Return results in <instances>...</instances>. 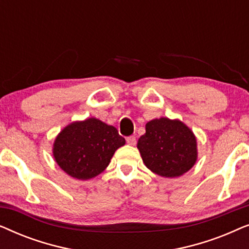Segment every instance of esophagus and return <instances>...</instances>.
<instances>
[{
    "label": "esophagus",
    "mask_w": 249,
    "mask_h": 249,
    "mask_svg": "<svg viewBox=\"0 0 249 249\" xmlns=\"http://www.w3.org/2000/svg\"><path fill=\"white\" fill-rule=\"evenodd\" d=\"M127 142H128L129 145L135 146V145H136V142H137V141H136V137H135V136H130V137H128V138H127Z\"/></svg>",
    "instance_id": "1"
}]
</instances>
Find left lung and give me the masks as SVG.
Listing matches in <instances>:
<instances>
[{"label":"left lung","instance_id":"obj_1","mask_svg":"<svg viewBox=\"0 0 249 249\" xmlns=\"http://www.w3.org/2000/svg\"><path fill=\"white\" fill-rule=\"evenodd\" d=\"M145 128L137 148L152 172L175 178L193 168L197 161V142L183 122L160 118L148 121Z\"/></svg>","mask_w":249,"mask_h":249}]
</instances>
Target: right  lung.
Listing matches in <instances>:
<instances>
[{
  "instance_id": "1",
  "label": "right lung",
  "mask_w": 249,
  "mask_h": 249,
  "mask_svg": "<svg viewBox=\"0 0 249 249\" xmlns=\"http://www.w3.org/2000/svg\"><path fill=\"white\" fill-rule=\"evenodd\" d=\"M125 141L117 128L96 118L68 124L53 144L55 162L67 175L88 180L103 172Z\"/></svg>"
}]
</instances>
